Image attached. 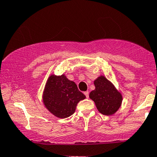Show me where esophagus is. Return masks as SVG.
I'll return each mask as SVG.
<instances>
[{
	"mask_svg": "<svg viewBox=\"0 0 157 157\" xmlns=\"http://www.w3.org/2000/svg\"><path fill=\"white\" fill-rule=\"evenodd\" d=\"M84 95H86V97L87 98H89V92H88V91H86V92H84Z\"/></svg>",
	"mask_w": 157,
	"mask_h": 157,
	"instance_id": "esophagus-1",
	"label": "esophagus"
}]
</instances>
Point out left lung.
<instances>
[{"instance_id":"left-lung-1","label":"left lung","mask_w":157,"mask_h":157,"mask_svg":"<svg viewBox=\"0 0 157 157\" xmlns=\"http://www.w3.org/2000/svg\"><path fill=\"white\" fill-rule=\"evenodd\" d=\"M95 90L90 93V98L94 101L96 107L101 114L110 115L121 106L122 95L115 86L104 76L98 77L94 82Z\"/></svg>"}]
</instances>
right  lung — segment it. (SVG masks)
<instances>
[{
	"label": "right lung",
	"instance_id": "add662e5",
	"mask_svg": "<svg viewBox=\"0 0 157 157\" xmlns=\"http://www.w3.org/2000/svg\"><path fill=\"white\" fill-rule=\"evenodd\" d=\"M85 98L76 84L64 75H53L45 84L43 102L53 115L59 118H66L74 113L77 104Z\"/></svg>",
	"mask_w": 157,
	"mask_h": 157
}]
</instances>
